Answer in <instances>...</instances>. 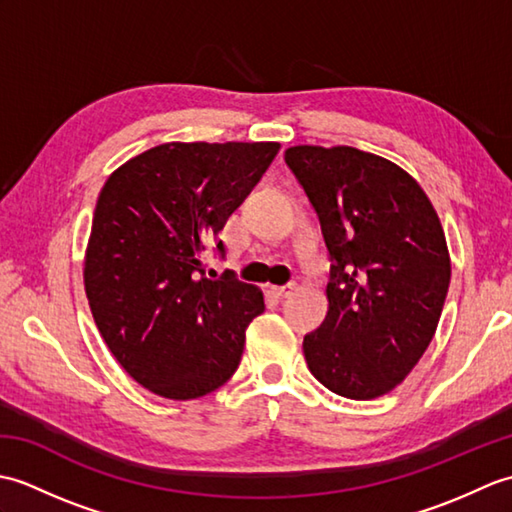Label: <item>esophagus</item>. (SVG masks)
Here are the masks:
<instances>
[{
	"label": "esophagus",
	"instance_id": "obj_1",
	"mask_svg": "<svg viewBox=\"0 0 512 512\" xmlns=\"http://www.w3.org/2000/svg\"><path fill=\"white\" fill-rule=\"evenodd\" d=\"M270 290H273V295H277L279 299H286V297H290V295H295V292H297V284H295V281H292V284L273 286Z\"/></svg>",
	"mask_w": 512,
	"mask_h": 512
}]
</instances>
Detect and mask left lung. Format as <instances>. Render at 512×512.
Returning a JSON list of instances; mask_svg holds the SVG:
<instances>
[{
	"instance_id": "left-lung-1",
	"label": "left lung",
	"mask_w": 512,
	"mask_h": 512,
	"mask_svg": "<svg viewBox=\"0 0 512 512\" xmlns=\"http://www.w3.org/2000/svg\"><path fill=\"white\" fill-rule=\"evenodd\" d=\"M286 165L330 255V308L306 334L312 376L352 400L405 380L436 334L451 262L427 193L394 162L354 147L299 145Z\"/></svg>"
}]
</instances>
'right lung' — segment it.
Wrapping results in <instances>:
<instances>
[{
    "label": "right lung",
    "instance_id": "add662e5",
    "mask_svg": "<svg viewBox=\"0 0 512 512\" xmlns=\"http://www.w3.org/2000/svg\"><path fill=\"white\" fill-rule=\"evenodd\" d=\"M279 143H165L118 167L94 209L85 295L103 341L154 394L193 400L242 361L264 295L233 270L204 275L202 250L275 160Z\"/></svg>",
    "mask_w": 512,
    "mask_h": 512
}]
</instances>
